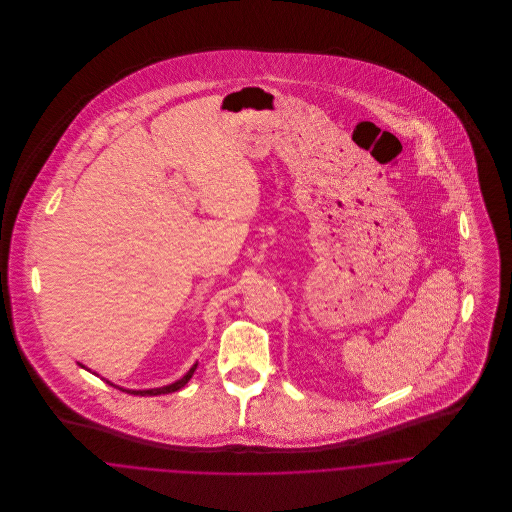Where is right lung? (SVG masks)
Here are the masks:
<instances>
[{
    "label": "right lung",
    "instance_id": "1",
    "mask_svg": "<svg viewBox=\"0 0 512 512\" xmlns=\"http://www.w3.org/2000/svg\"><path fill=\"white\" fill-rule=\"evenodd\" d=\"M84 368V366H82ZM195 368H197V363L191 366L179 380H175V382H171V384H167V386H159V388H146V390H130V388H122V386H116V384H112L110 380H106L108 384H112L114 388H120L122 392H128V394H134V396H159V394H169V392H177L179 388H183L189 380H191V376H193V372H195Z\"/></svg>",
    "mask_w": 512,
    "mask_h": 512
}]
</instances>
